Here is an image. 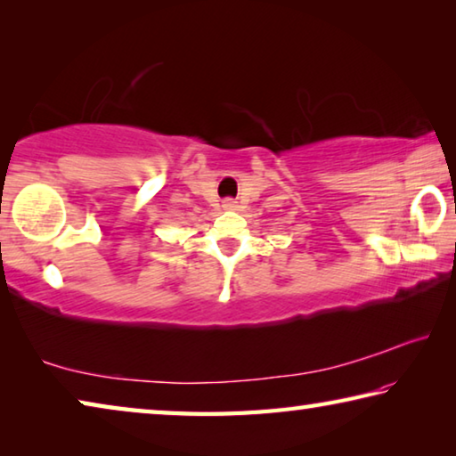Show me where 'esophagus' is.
<instances>
[{
    "label": "esophagus",
    "mask_w": 456,
    "mask_h": 456,
    "mask_svg": "<svg viewBox=\"0 0 456 456\" xmlns=\"http://www.w3.org/2000/svg\"><path fill=\"white\" fill-rule=\"evenodd\" d=\"M223 209H225V211H235L237 209V200L225 199V200H223Z\"/></svg>",
    "instance_id": "obj_1"
}]
</instances>
